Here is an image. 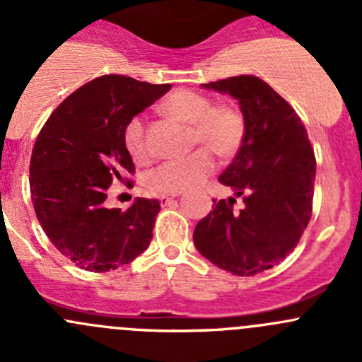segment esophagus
Returning <instances> with one entry per match:
<instances>
[{"label":"esophagus","mask_w":362,"mask_h":362,"mask_svg":"<svg viewBox=\"0 0 362 362\" xmlns=\"http://www.w3.org/2000/svg\"><path fill=\"white\" fill-rule=\"evenodd\" d=\"M173 199H175V198H171V196H160L159 202H160V204H163V206H166V204L173 203Z\"/></svg>","instance_id":"esophagus-1"}]
</instances>
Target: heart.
<instances>
[{
	"label": "heart",
	"mask_w": 362,
	"mask_h": 362,
	"mask_svg": "<svg viewBox=\"0 0 362 362\" xmlns=\"http://www.w3.org/2000/svg\"><path fill=\"white\" fill-rule=\"evenodd\" d=\"M160 110L184 124H191V145H202L187 158L164 160L145 177V185L158 194H180L203 184L215 170V158L231 159L245 140V117L231 103H214L210 96L191 89H177L160 103ZM127 154L138 163L151 156L144 117L136 115L122 133Z\"/></svg>",
	"instance_id": "b5f03b06"
}]
</instances>
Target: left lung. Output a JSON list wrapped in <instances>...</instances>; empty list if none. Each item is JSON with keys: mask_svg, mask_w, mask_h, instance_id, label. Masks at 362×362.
Segmentation results:
<instances>
[{"mask_svg": "<svg viewBox=\"0 0 362 362\" xmlns=\"http://www.w3.org/2000/svg\"><path fill=\"white\" fill-rule=\"evenodd\" d=\"M236 98L245 117L242 148L218 177L235 198L214 199L198 222L194 245L203 257L238 276L279 264L296 249L312 217L315 154L296 110L254 75L203 83Z\"/></svg>", "mask_w": 362, "mask_h": 362, "instance_id": "obj_1", "label": "left lung"}]
</instances>
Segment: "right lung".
Masks as SVG:
<instances>
[{"instance_id":"1","label":"right lung","mask_w":362,"mask_h":362,"mask_svg":"<svg viewBox=\"0 0 362 362\" xmlns=\"http://www.w3.org/2000/svg\"><path fill=\"white\" fill-rule=\"evenodd\" d=\"M170 89L126 75L98 76L43 124L29 164L31 202L50 242L78 268L117 269L151 243L160 202L138 198L120 211L105 199L113 182L134 173L124 127Z\"/></svg>"}]
</instances>
